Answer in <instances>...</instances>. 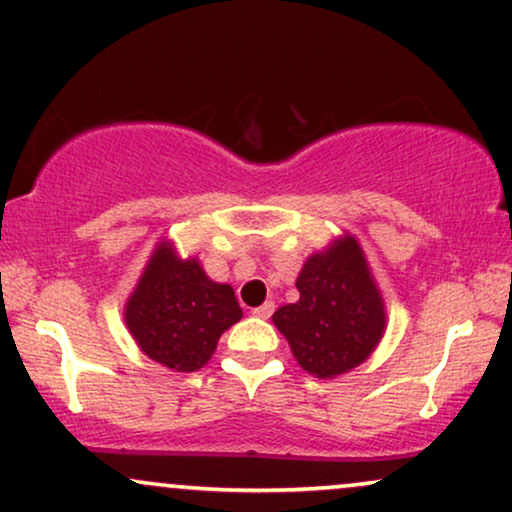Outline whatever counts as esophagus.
Listing matches in <instances>:
<instances>
[{
    "label": "esophagus",
    "mask_w": 512,
    "mask_h": 512,
    "mask_svg": "<svg viewBox=\"0 0 512 512\" xmlns=\"http://www.w3.org/2000/svg\"><path fill=\"white\" fill-rule=\"evenodd\" d=\"M252 314L260 316V319H269V316L274 314V302H264V304H260V307L252 309Z\"/></svg>",
    "instance_id": "obj_1"
}]
</instances>
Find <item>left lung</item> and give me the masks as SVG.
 <instances>
[{
  "label": "left lung",
  "mask_w": 512,
  "mask_h": 512,
  "mask_svg": "<svg viewBox=\"0 0 512 512\" xmlns=\"http://www.w3.org/2000/svg\"><path fill=\"white\" fill-rule=\"evenodd\" d=\"M300 300L274 314L297 364L316 378L359 366L385 331V307L354 238L312 255L297 276Z\"/></svg>",
  "instance_id": "8db88e82"
}]
</instances>
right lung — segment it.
Masks as SVG:
<instances>
[{"instance_id":"right-lung-1","label":"right lung","mask_w":512,"mask_h":512,"mask_svg":"<svg viewBox=\"0 0 512 512\" xmlns=\"http://www.w3.org/2000/svg\"><path fill=\"white\" fill-rule=\"evenodd\" d=\"M241 316L234 288L210 281L196 260H177L170 245L151 257L125 309L148 357L184 373L208 364L219 335Z\"/></svg>"}]
</instances>
